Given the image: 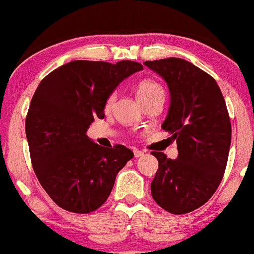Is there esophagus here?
I'll return each instance as SVG.
<instances>
[{
  "label": "esophagus",
  "mask_w": 254,
  "mask_h": 254,
  "mask_svg": "<svg viewBox=\"0 0 254 254\" xmlns=\"http://www.w3.org/2000/svg\"><path fill=\"white\" fill-rule=\"evenodd\" d=\"M133 154H134V157H140V156H143L144 152L141 151V150L134 149V150H133Z\"/></svg>",
  "instance_id": "esophagus-1"
}]
</instances>
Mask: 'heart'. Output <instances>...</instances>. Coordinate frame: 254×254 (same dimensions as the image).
I'll return each mask as SVG.
<instances>
[{"instance_id":"1","label":"heart","mask_w":254,"mask_h":254,"mask_svg":"<svg viewBox=\"0 0 254 254\" xmlns=\"http://www.w3.org/2000/svg\"><path fill=\"white\" fill-rule=\"evenodd\" d=\"M137 98L139 99V102L143 103L145 100L150 99V98L155 97V95H165V91H163L162 86L160 83H157L156 81L152 80H143L138 83L137 86ZM116 99V94L111 93L110 95H108L105 100V110H109L111 109V106L114 105Z\"/></svg>"}]
</instances>
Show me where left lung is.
<instances>
[{
  "instance_id": "8db88e82",
  "label": "left lung",
  "mask_w": 254,
  "mask_h": 254,
  "mask_svg": "<svg viewBox=\"0 0 254 254\" xmlns=\"http://www.w3.org/2000/svg\"><path fill=\"white\" fill-rule=\"evenodd\" d=\"M167 82L171 105L162 128L177 140L178 159L152 151L159 170L151 182L155 202L172 214L204 204L224 176L231 124L224 97L211 75L179 58L145 62Z\"/></svg>"
}]
</instances>
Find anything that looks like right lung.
Listing matches in <instances>:
<instances>
[{
	"label": "right lung",
	"mask_w": 254,
	"mask_h": 254,
	"mask_svg": "<svg viewBox=\"0 0 254 254\" xmlns=\"http://www.w3.org/2000/svg\"><path fill=\"white\" fill-rule=\"evenodd\" d=\"M137 62L73 61L41 81L25 120L30 157L46 192L63 209L89 213L105 202L116 176L133 157L125 145L103 148L87 137L94 117Z\"/></svg>",
	"instance_id": "1"
}]
</instances>
